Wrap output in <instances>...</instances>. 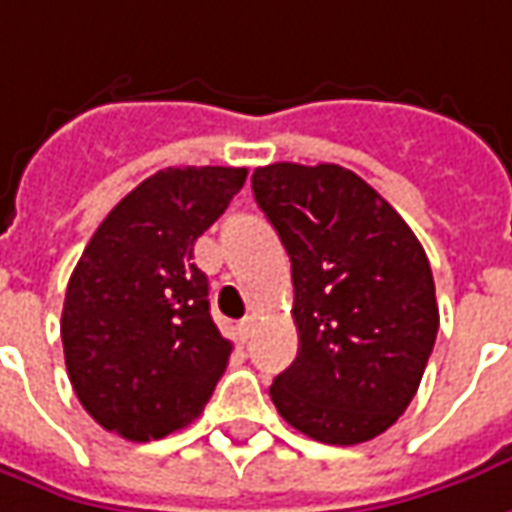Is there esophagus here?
Returning <instances> with one entry per match:
<instances>
[{"instance_id":"esophagus-1","label":"esophagus","mask_w":512,"mask_h":512,"mask_svg":"<svg viewBox=\"0 0 512 512\" xmlns=\"http://www.w3.org/2000/svg\"><path fill=\"white\" fill-rule=\"evenodd\" d=\"M252 330H255V316H243L241 322H238V336H241V342H249V339H252Z\"/></svg>"}]
</instances>
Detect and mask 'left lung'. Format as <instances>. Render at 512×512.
<instances>
[{
  "mask_svg": "<svg viewBox=\"0 0 512 512\" xmlns=\"http://www.w3.org/2000/svg\"><path fill=\"white\" fill-rule=\"evenodd\" d=\"M252 190L291 257L300 333L271 401L319 443H367L406 412L437 339L429 257L353 170L274 162Z\"/></svg>",
  "mask_w": 512,
  "mask_h": 512,
  "instance_id": "8db88e82",
  "label": "left lung"
}]
</instances>
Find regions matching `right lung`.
Here are the masks:
<instances>
[{
  "instance_id": "add662e5",
  "label": "right lung",
  "mask_w": 512,
  "mask_h": 512,
  "mask_svg": "<svg viewBox=\"0 0 512 512\" xmlns=\"http://www.w3.org/2000/svg\"><path fill=\"white\" fill-rule=\"evenodd\" d=\"M246 168H165L103 218L66 285L61 339L83 409L131 443L159 440L207 406L232 342L210 316L193 246Z\"/></svg>"
}]
</instances>
